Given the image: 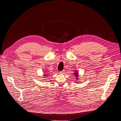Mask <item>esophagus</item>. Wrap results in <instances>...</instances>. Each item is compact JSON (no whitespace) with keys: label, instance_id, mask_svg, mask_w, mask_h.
<instances>
[{"label":"esophagus","instance_id":"obj_1","mask_svg":"<svg viewBox=\"0 0 121 121\" xmlns=\"http://www.w3.org/2000/svg\"><path fill=\"white\" fill-rule=\"evenodd\" d=\"M65 70H63V71H60L59 73H60V74H65Z\"/></svg>","mask_w":121,"mask_h":121}]
</instances>
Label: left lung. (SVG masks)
<instances>
[{
	"mask_svg": "<svg viewBox=\"0 0 121 121\" xmlns=\"http://www.w3.org/2000/svg\"><path fill=\"white\" fill-rule=\"evenodd\" d=\"M75 73V77H76V78H77V79H78V73L76 71V72H75V73Z\"/></svg>",
	"mask_w": 121,
	"mask_h": 121,
	"instance_id": "left-lung-1",
	"label": "left lung"
}]
</instances>
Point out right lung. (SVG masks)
I'll return each mask as SVG.
<instances>
[{"label":"right lung","mask_w":121,"mask_h":121,"mask_svg":"<svg viewBox=\"0 0 121 121\" xmlns=\"http://www.w3.org/2000/svg\"><path fill=\"white\" fill-rule=\"evenodd\" d=\"M47 74H48L47 73H46V74H44V77H46V76H48V75H47ZM46 78V77H45Z\"/></svg>","instance_id":"1"}]
</instances>
